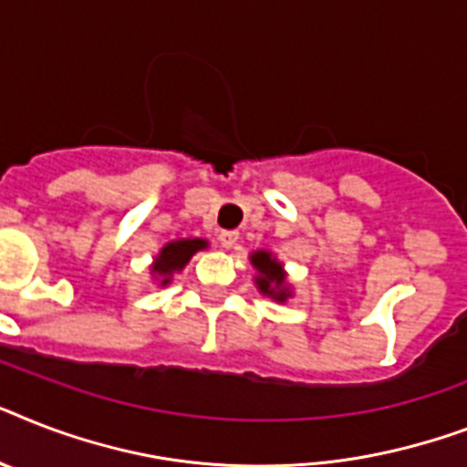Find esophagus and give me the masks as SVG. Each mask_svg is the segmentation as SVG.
<instances>
[{"label":"esophagus","mask_w":467,"mask_h":467,"mask_svg":"<svg viewBox=\"0 0 467 467\" xmlns=\"http://www.w3.org/2000/svg\"><path fill=\"white\" fill-rule=\"evenodd\" d=\"M237 240H240V234L230 233V230H223V233L218 234V242H221L223 249H233V246L237 244Z\"/></svg>","instance_id":"esophagus-1"}]
</instances>
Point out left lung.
<instances>
[{
	"instance_id": "1",
	"label": "left lung",
	"mask_w": 467,
	"mask_h": 467,
	"mask_svg": "<svg viewBox=\"0 0 467 467\" xmlns=\"http://www.w3.org/2000/svg\"><path fill=\"white\" fill-rule=\"evenodd\" d=\"M249 261L254 266V285L264 297H271L275 302H287L293 297V285L287 280L285 266L280 264L278 256H273V252L268 249H256V252L249 254Z\"/></svg>"
}]
</instances>
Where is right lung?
Instances as JSON below:
<instances>
[{
	"label": "right lung",
	"mask_w": 467,
	"mask_h": 467,
	"mask_svg": "<svg viewBox=\"0 0 467 467\" xmlns=\"http://www.w3.org/2000/svg\"><path fill=\"white\" fill-rule=\"evenodd\" d=\"M208 240L203 237H180V240H170L162 244V249L155 254L153 264H150V278L161 287L172 283L174 273H182L187 266L192 256L201 249H206Z\"/></svg>",
	"instance_id": "right-lung-1"
}]
</instances>
